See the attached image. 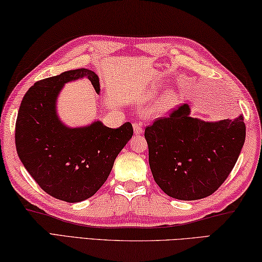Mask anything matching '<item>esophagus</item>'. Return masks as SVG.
<instances>
[{"label": "esophagus", "mask_w": 262, "mask_h": 262, "mask_svg": "<svg viewBox=\"0 0 262 262\" xmlns=\"http://www.w3.org/2000/svg\"><path fill=\"white\" fill-rule=\"evenodd\" d=\"M132 126H134V131H135L136 135H141V134H143V127H141V125H140L139 123L135 122L134 124H132Z\"/></svg>", "instance_id": "34e87169"}]
</instances>
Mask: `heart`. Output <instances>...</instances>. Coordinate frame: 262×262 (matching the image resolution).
<instances>
[{
  "label": "heart",
  "instance_id": "b5f03b06",
  "mask_svg": "<svg viewBox=\"0 0 262 262\" xmlns=\"http://www.w3.org/2000/svg\"><path fill=\"white\" fill-rule=\"evenodd\" d=\"M155 94V90L152 91V92H148L147 96H152ZM177 102V96L176 94L173 93V92H168V93L164 94L162 96V99L160 100L159 102V105L158 108L161 110V112H167V110H169L170 108H172L173 105L176 104Z\"/></svg>",
  "mask_w": 262,
  "mask_h": 262
}]
</instances>
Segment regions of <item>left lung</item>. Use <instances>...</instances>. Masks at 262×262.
I'll use <instances>...</instances> for the list:
<instances>
[{
    "mask_svg": "<svg viewBox=\"0 0 262 262\" xmlns=\"http://www.w3.org/2000/svg\"><path fill=\"white\" fill-rule=\"evenodd\" d=\"M182 104L169 117L146 127L148 161L154 181L178 200L213 194L235 167L245 141L243 116L205 122Z\"/></svg>",
    "mask_w": 262,
    "mask_h": 262,
    "instance_id": "8db88e82",
    "label": "left lung"
}]
</instances>
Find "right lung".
Wrapping results in <instances>:
<instances>
[{"label": "right lung", "mask_w": 262, "mask_h": 262, "mask_svg": "<svg viewBox=\"0 0 262 262\" xmlns=\"http://www.w3.org/2000/svg\"><path fill=\"white\" fill-rule=\"evenodd\" d=\"M84 77L99 93V77L89 69L36 81L23 98L16 122V148L21 163L46 193L67 203H79L98 192L134 135L128 122L118 128L100 121L81 127L61 122L57 96L64 84Z\"/></svg>", "instance_id": "1"}]
</instances>
